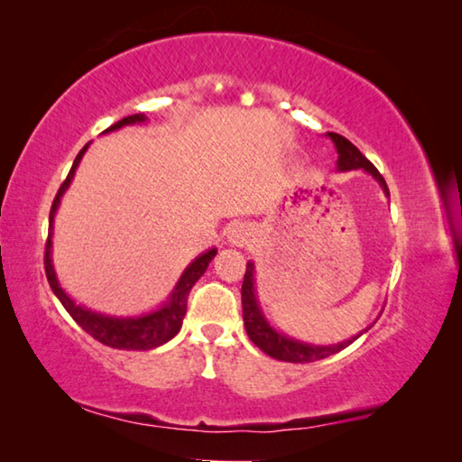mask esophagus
<instances>
[{
    "label": "esophagus",
    "mask_w": 462,
    "mask_h": 462,
    "mask_svg": "<svg viewBox=\"0 0 462 462\" xmlns=\"http://www.w3.org/2000/svg\"><path fill=\"white\" fill-rule=\"evenodd\" d=\"M226 238H228L232 246H246L248 242L254 238L253 226L245 222H234L228 228V232H226Z\"/></svg>",
    "instance_id": "34e87169"
}]
</instances>
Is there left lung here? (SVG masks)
I'll list each match as a JSON object with an SVG mask.
<instances>
[{
  "label": "left lung",
  "instance_id": "8db88e82",
  "mask_svg": "<svg viewBox=\"0 0 462 462\" xmlns=\"http://www.w3.org/2000/svg\"><path fill=\"white\" fill-rule=\"evenodd\" d=\"M328 138L334 143L336 152H338V161H336V169L338 171H355V169H363L365 173H369L374 181L381 185L383 193L389 198V189L385 179L381 177L377 169L373 167V162L363 156V152L358 148L336 132H328ZM242 318H245V328L248 338L253 340L256 346H259L264 355H269L277 361H285V363H314V361H322L326 356H332L336 353H340L342 348H346L348 344H353L356 338L371 330V326H366L363 332H358L353 338L338 342V344H310V342H301L295 338H289L287 334L275 330L269 324V319L264 318L259 297H256V287H254V263L248 261L246 263V273H245V281H242Z\"/></svg>",
  "mask_w": 462,
  "mask_h": 462
}]
</instances>
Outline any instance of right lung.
I'll return each mask as SVG.
<instances>
[{
    "label": "right lung",
    "instance_id": "obj_1",
    "mask_svg": "<svg viewBox=\"0 0 462 462\" xmlns=\"http://www.w3.org/2000/svg\"><path fill=\"white\" fill-rule=\"evenodd\" d=\"M146 116L144 114H134L128 116V118H122L120 122H116L104 130V134H109V132H116L124 126H134V124H144ZM91 143L85 144L79 154L75 156V162L69 175L65 179V183L60 185V189L57 193V198L52 201L51 208V222H49V240H46V250H44V271H46V279H49V285L52 289V293L59 297V301L65 306L77 324H79L85 332L93 338L99 340L101 344L112 348H120V350H151L156 346H162V344L169 342L171 338H175L177 332L181 330L185 311H187V297H189L191 287L195 285L203 273H206L208 264L212 263V259L217 253V248H209L206 253H201L199 256L187 264V269L181 273L177 285L173 287V291L167 297V301H162L161 308H156L148 314L143 316H107V314H99V311H93L85 306H79L73 297H69L65 289L60 287L57 271H54L52 264V230H54V216H57V209L60 206V198L65 195V191L71 185L75 171L79 167V162L83 159L85 151H88Z\"/></svg>",
    "mask_w": 462,
    "mask_h": 462
}]
</instances>
